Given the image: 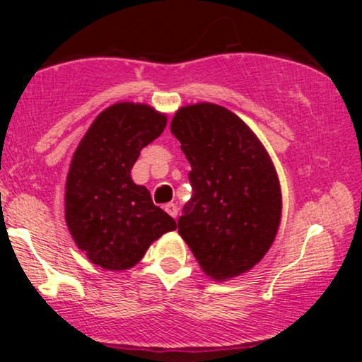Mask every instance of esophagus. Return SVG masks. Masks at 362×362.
I'll return each instance as SVG.
<instances>
[{
	"label": "esophagus",
	"instance_id": "esophagus-1",
	"mask_svg": "<svg viewBox=\"0 0 362 362\" xmlns=\"http://www.w3.org/2000/svg\"><path fill=\"white\" fill-rule=\"evenodd\" d=\"M165 211L168 212V214H170L171 217H177V206L176 204H173V202H170V204H166L165 206Z\"/></svg>",
	"mask_w": 362,
	"mask_h": 362
}]
</instances>
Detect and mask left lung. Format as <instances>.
Wrapping results in <instances>:
<instances>
[{"label":"left lung","instance_id":"8db88e82","mask_svg":"<svg viewBox=\"0 0 362 362\" xmlns=\"http://www.w3.org/2000/svg\"><path fill=\"white\" fill-rule=\"evenodd\" d=\"M171 133L191 165V199L177 232L216 280L259 264L274 244L281 216L279 177L254 132L214 103L182 107Z\"/></svg>","mask_w":362,"mask_h":362}]
</instances>
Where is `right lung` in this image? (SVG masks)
Returning a JSON list of instances; mask_svg holds the SVG:
<instances>
[{"mask_svg": "<svg viewBox=\"0 0 362 362\" xmlns=\"http://www.w3.org/2000/svg\"><path fill=\"white\" fill-rule=\"evenodd\" d=\"M166 117L143 103H115L92 123L74 153L66 182V222L88 260L107 270L132 269L151 242L176 229L130 171L161 135Z\"/></svg>", "mask_w": 362, "mask_h": 362, "instance_id": "1", "label": "right lung"}]
</instances>
